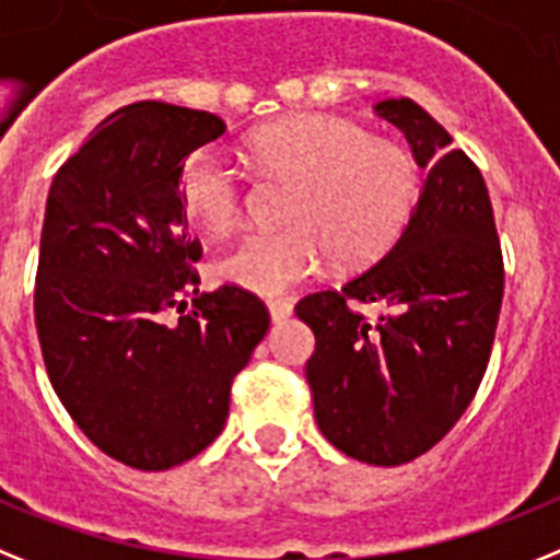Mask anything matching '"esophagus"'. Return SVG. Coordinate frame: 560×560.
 <instances>
[{
	"label": "esophagus",
	"mask_w": 560,
	"mask_h": 560,
	"mask_svg": "<svg viewBox=\"0 0 560 560\" xmlns=\"http://www.w3.org/2000/svg\"><path fill=\"white\" fill-rule=\"evenodd\" d=\"M267 310H270V318H273V324H281V320H287L290 315H293V304L290 301H267Z\"/></svg>",
	"instance_id": "34e87169"
}]
</instances>
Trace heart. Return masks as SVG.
Returning <instances> with one entry per match:
<instances>
[{
	"mask_svg": "<svg viewBox=\"0 0 560 560\" xmlns=\"http://www.w3.org/2000/svg\"><path fill=\"white\" fill-rule=\"evenodd\" d=\"M253 163L293 179L284 231L250 233L217 261L228 284L279 295L313 279L329 253L366 265L400 233L417 197V163L406 145L369 138L361 126L327 115H295L250 138ZM179 202L202 231H233L242 220L240 174L217 152H194L179 174Z\"/></svg>",
	"mask_w": 560,
	"mask_h": 560,
	"instance_id": "b5f03b06",
	"label": "heart"
}]
</instances>
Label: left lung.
<instances>
[{"label": "left lung", "mask_w": 560, "mask_h": 560, "mask_svg": "<svg viewBox=\"0 0 560 560\" xmlns=\"http://www.w3.org/2000/svg\"><path fill=\"white\" fill-rule=\"evenodd\" d=\"M374 115L406 135L425 168L408 225L340 290L295 304L315 335L307 361L315 422L347 456L402 465L434 448L474 400L502 310L504 270L493 206L468 154L411 98H386ZM386 303L366 322L346 301Z\"/></svg>", "instance_id": "1"}]
</instances>
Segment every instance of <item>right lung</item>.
I'll return each mask as SVG.
<instances>
[{
    "instance_id": "add662e5",
    "label": "right lung",
    "mask_w": 560,
    "mask_h": 560,
    "mask_svg": "<svg viewBox=\"0 0 560 560\" xmlns=\"http://www.w3.org/2000/svg\"><path fill=\"white\" fill-rule=\"evenodd\" d=\"M222 132L211 112L138 101L112 112L47 194L36 276L47 374L78 428L129 468L165 470L206 451L270 327L240 287L194 290L202 247L179 174ZM172 308L180 315L168 322Z\"/></svg>"
}]
</instances>
